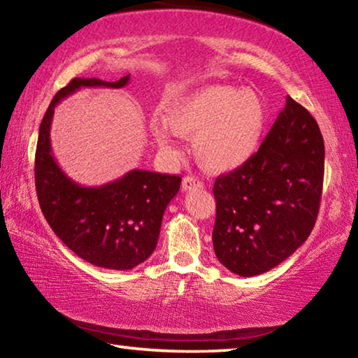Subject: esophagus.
<instances>
[{
	"label": "esophagus",
	"mask_w": 358,
	"mask_h": 358,
	"mask_svg": "<svg viewBox=\"0 0 358 358\" xmlns=\"http://www.w3.org/2000/svg\"><path fill=\"white\" fill-rule=\"evenodd\" d=\"M203 183L201 180H197L196 177H185L183 178V183H181V187H183L185 191H191L194 187H202Z\"/></svg>",
	"instance_id": "34e87169"
}]
</instances>
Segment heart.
Listing matches in <instances>:
<instances>
[{
  "label": "heart",
  "instance_id": "obj_1",
  "mask_svg": "<svg viewBox=\"0 0 358 358\" xmlns=\"http://www.w3.org/2000/svg\"><path fill=\"white\" fill-rule=\"evenodd\" d=\"M268 112L257 93L235 85H211L169 104L164 121L153 118L150 131L159 150L178 157L173 134L194 141L203 171L216 175L246 166L264 141Z\"/></svg>",
  "mask_w": 358,
  "mask_h": 358
}]
</instances>
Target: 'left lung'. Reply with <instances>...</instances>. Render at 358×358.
<instances>
[{
    "instance_id": "left-lung-1",
    "label": "left lung",
    "mask_w": 358,
    "mask_h": 358,
    "mask_svg": "<svg viewBox=\"0 0 358 358\" xmlns=\"http://www.w3.org/2000/svg\"><path fill=\"white\" fill-rule=\"evenodd\" d=\"M324 138L316 120L292 98L256 156L213 186V248L238 276L265 273L310 237L324 183Z\"/></svg>"
}]
</instances>
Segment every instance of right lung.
<instances>
[{
    "label": "right lung",
    "mask_w": 358,
    "mask_h": 358,
    "mask_svg": "<svg viewBox=\"0 0 358 358\" xmlns=\"http://www.w3.org/2000/svg\"><path fill=\"white\" fill-rule=\"evenodd\" d=\"M117 82L76 77L52 99L39 126L34 180L48 226L78 257L108 270H131L155 251L169 202L181 178L148 171H131L102 186H80L66 175L52 155L50 124L57 104L87 87L123 88Z\"/></svg>",
    "instance_id": "add662e5"
}]
</instances>
